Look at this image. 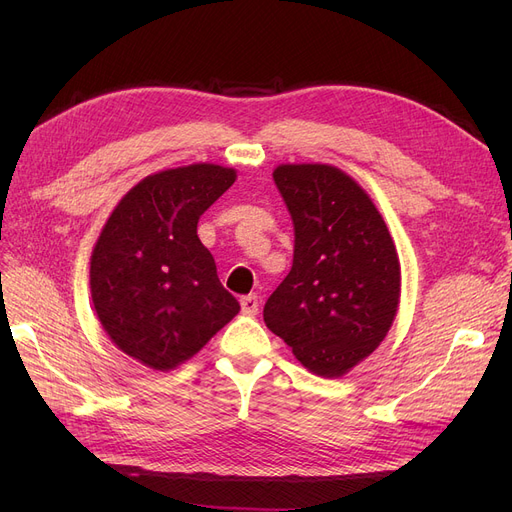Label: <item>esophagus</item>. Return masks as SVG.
Masks as SVG:
<instances>
[{
  "instance_id": "34e87169",
  "label": "esophagus",
  "mask_w": 512,
  "mask_h": 512,
  "mask_svg": "<svg viewBox=\"0 0 512 512\" xmlns=\"http://www.w3.org/2000/svg\"><path fill=\"white\" fill-rule=\"evenodd\" d=\"M240 307H242V313L249 317H255L259 313V299L255 297V294H249V297L240 299Z\"/></svg>"
}]
</instances>
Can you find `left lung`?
Listing matches in <instances>:
<instances>
[{
	"instance_id": "1",
	"label": "left lung",
	"mask_w": 512,
	"mask_h": 512,
	"mask_svg": "<svg viewBox=\"0 0 512 512\" xmlns=\"http://www.w3.org/2000/svg\"><path fill=\"white\" fill-rule=\"evenodd\" d=\"M276 186L294 224L288 276L263 307L267 328L311 373L340 378L392 328L400 261L363 186L330 164H282Z\"/></svg>"
}]
</instances>
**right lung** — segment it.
<instances>
[{
	"label": "right lung",
	"instance_id": "1",
	"mask_svg": "<svg viewBox=\"0 0 512 512\" xmlns=\"http://www.w3.org/2000/svg\"><path fill=\"white\" fill-rule=\"evenodd\" d=\"M234 168L191 164L134 184L107 218L91 253V299L105 334L149 369L195 357L240 311L197 236Z\"/></svg>",
	"mask_w": 512,
	"mask_h": 512
}]
</instances>
